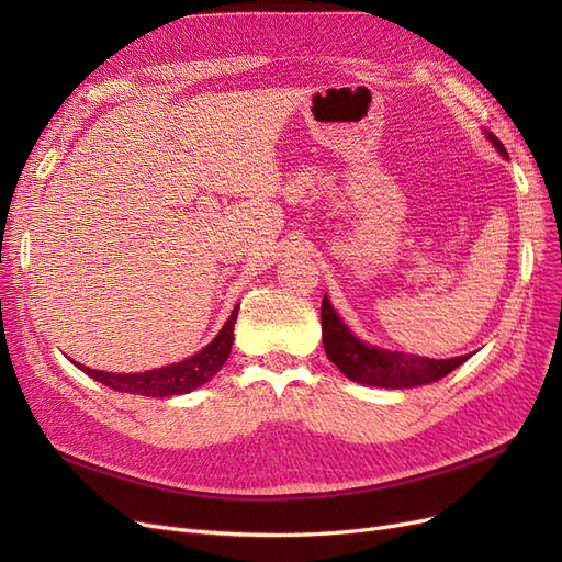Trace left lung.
<instances>
[{
  "instance_id": "left-lung-1",
  "label": "left lung",
  "mask_w": 562,
  "mask_h": 562,
  "mask_svg": "<svg viewBox=\"0 0 562 562\" xmlns=\"http://www.w3.org/2000/svg\"><path fill=\"white\" fill-rule=\"evenodd\" d=\"M485 138L495 145L504 159H508L506 147L495 133L485 131ZM321 328H323V349L328 359L345 372L351 382L382 386V389H413L419 384H431L448 372L462 366L471 353L454 356V359H429V356L389 351L375 345H368L356 337L345 321L337 316L328 295H323L321 304Z\"/></svg>"
}]
</instances>
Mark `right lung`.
<instances>
[{"instance_id": "right-lung-1", "label": "right lung", "mask_w": 562, "mask_h": 562, "mask_svg": "<svg viewBox=\"0 0 562 562\" xmlns=\"http://www.w3.org/2000/svg\"><path fill=\"white\" fill-rule=\"evenodd\" d=\"M236 316H239V304H236L225 326L220 328V333L213 337V342H209L199 353L190 356V359H184L180 363L161 366L145 372H105V370L87 368L81 363H75V366L87 372V375L93 378L95 382L105 384L114 391H126V394L151 396V398L190 394V391L213 380L215 372L229 359Z\"/></svg>"}]
</instances>
